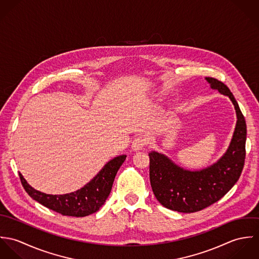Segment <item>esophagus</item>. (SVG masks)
<instances>
[{"mask_svg":"<svg viewBox=\"0 0 259 259\" xmlns=\"http://www.w3.org/2000/svg\"><path fill=\"white\" fill-rule=\"evenodd\" d=\"M148 145V141L147 138L145 136H139L137 137L133 143H132V148L134 150H139V149H143L146 146Z\"/></svg>","mask_w":259,"mask_h":259,"instance_id":"obj_1","label":"esophagus"}]
</instances>
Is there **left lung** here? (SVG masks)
<instances>
[{
	"instance_id": "1",
	"label": "left lung",
	"mask_w": 259,
	"mask_h": 259,
	"mask_svg": "<svg viewBox=\"0 0 259 259\" xmlns=\"http://www.w3.org/2000/svg\"><path fill=\"white\" fill-rule=\"evenodd\" d=\"M211 89L227 96L236 111V126L227 151L214 164L198 171L186 170L165 155L150 151L149 179L156 199L164 207L179 212H195L223 197L242 172L245 159L246 123L232 93L221 80L206 77Z\"/></svg>"
}]
</instances>
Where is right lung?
Masks as SVG:
<instances>
[{
  "label": "right lung",
  "instance_id": "1",
  "mask_svg": "<svg viewBox=\"0 0 259 259\" xmlns=\"http://www.w3.org/2000/svg\"><path fill=\"white\" fill-rule=\"evenodd\" d=\"M125 157L122 154L112 158L89 184L67 194L53 195L37 191L28 185L21 174L19 176L26 192L38 203L63 215L82 218L97 212L106 202L115 175Z\"/></svg>",
  "mask_w": 259,
  "mask_h": 259
}]
</instances>
